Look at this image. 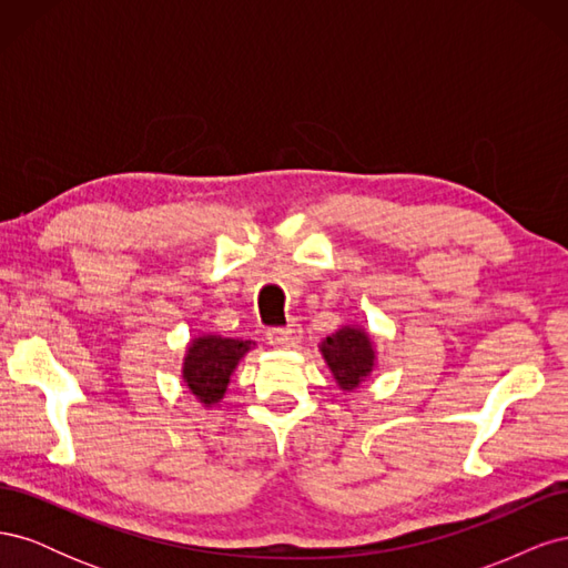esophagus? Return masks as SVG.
<instances>
[{
    "instance_id": "1",
    "label": "esophagus",
    "mask_w": 568,
    "mask_h": 568,
    "mask_svg": "<svg viewBox=\"0 0 568 568\" xmlns=\"http://www.w3.org/2000/svg\"><path fill=\"white\" fill-rule=\"evenodd\" d=\"M301 338V326L298 324H286V326H272L267 329V341L272 346H294Z\"/></svg>"
}]
</instances>
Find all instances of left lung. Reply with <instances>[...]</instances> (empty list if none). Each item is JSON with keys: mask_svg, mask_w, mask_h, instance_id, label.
I'll return each instance as SVG.
<instances>
[{"mask_svg": "<svg viewBox=\"0 0 568 568\" xmlns=\"http://www.w3.org/2000/svg\"><path fill=\"white\" fill-rule=\"evenodd\" d=\"M322 355L343 390H353L372 372L374 351L365 332L341 329L322 341Z\"/></svg>", "mask_w": 568, "mask_h": 568, "instance_id": "left-lung-1", "label": "left lung"}]
</instances>
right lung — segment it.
<instances>
[{"mask_svg": "<svg viewBox=\"0 0 568 568\" xmlns=\"http://www.w3.org/2000/svg\"><path fill=\"white\" fill-rule=\"evenodd\" d=\"M251 348V341L222 336L196 338L186 351L184 382L205 405L217 403L227 390L230 374L239 359Z\"/></svg>", "mask_w": 568, "mask_h": 568, "instance_id": "add662e5", "label": "right lung"}]
</instances>
